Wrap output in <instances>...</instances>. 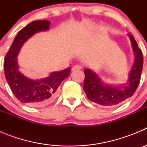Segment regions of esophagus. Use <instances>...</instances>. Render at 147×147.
<instances>
[{
  "mask_svg": "<svg viewBox=\"0 0 147 147\" xmlns=\"http://www.w3.org/2000/svg\"><path fill=\"white\" fill-rule=\"evenodd\" d=\"M82 66L80 65H76L74 67H72V71H75V70H78V69H81Z\"/></svg>",
  "mask_w": 147,
  "mask_h": 147,
  "instance_id": "1",
  "label": "esophagus"
}]
</instances>
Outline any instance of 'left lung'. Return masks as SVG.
Returning <instances> with one entry per match:
<instances>
[{"instance_id": "obj_1", "label": "left lung", "mask_w": 147, "mask_h": 147, "mask_svg": "<svg viewBox=\"0 0 147 147\" xmlns=\"http://www.w3.org/2000/svg\"><path fill=\"white\" fill-rule=\"evenodd\" d=\"M135 57L129 79L127 84L119 86L107 85L100 80L98 75L90 69H85L84 91L91 102L102 106H115L119 105L134 94L139 85L143 68V54L134 37L128 34Z\"/></svg>"}]
</instances>
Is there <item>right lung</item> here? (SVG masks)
Masks as SVG:
<instances>
[{"mask_svg": "<svg viewBox=\"0 0 147 147\" xmlns=\"http://www.w3.org/2000/svg\"><path fill=\"white\" fill-rule=\"evenodd\" d=\"M48 20H35L18 32L5 57L4 72L13 94L20 102L31 107H42L55 98L61 82L69 76L71 68L51 73L48 77L34 80L23 75L18 67V55L27 40L37 32L48 31Z\"/></svg>", "mask_w": 147, "mask_h": 147, "instance_id": "add662e5", "label": "right lung"}]
</instances>
